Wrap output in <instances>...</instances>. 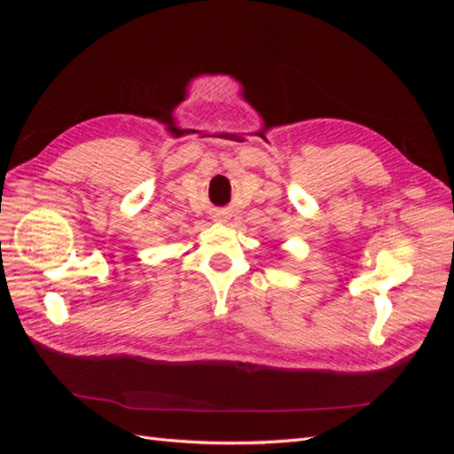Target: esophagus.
<instances>
[{
  "instance_id": "34e87169",
  "label": "esophagus",
  "mask_w": 454,
  "mask_h": 454,
  "mask_svg": "<svg viewBox=\"0 0 454 454\" xmlns=\"http://www.w3.org/2000/svg\"><path fill=\"white\" fill-rule=\"evenodd\" d=\"M212 217H214V222H217V223H227L231 214L227 210H217Z\"/></svg>"
}]
</instances>
